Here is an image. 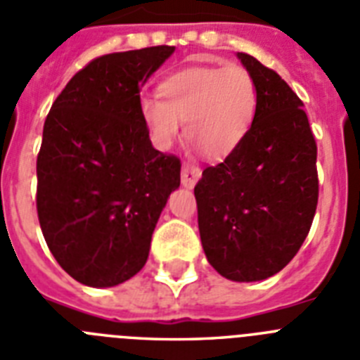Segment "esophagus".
Wrapping results in <instances>:
<instances>
[{
  "label": "esophagus",
  "instance_id": "1",
  "mask_svg": "<svg viewBox=\"0 0 360 360\" xmlns=\"http://www.w3.org/2000/svg\"><path fill=\"white\" fill-rule=\"evenodd\" d=\"M199 175H201V168L195 165H183V170H181V183L186 186V188H192V186L198 183Z\"/></svg>",
  "mask_w": 360,
  "mask_h": 360
}]
</instances>
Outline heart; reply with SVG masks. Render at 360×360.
I'll use <instances>...</instances> for the list:
<instances>
[{
    "instance_id": "1",
    "label": "heart",
    "mask_w": 360,
    "mask_h": 360,
    "mask_svg": "<svg viewBox=\"0 0 360 360\" xmlns=\"http://www.w3.org/2000/svg\"><path fill=\"white\" fill-rule=\"evenodd\" d=\"M161 98L141 101V117L159 148L179 135L181 122L190 141L214 161L231 155L245 139L258 108L252 75L241 65H199L168 77Z\"/></svg>"
}]
</instances>
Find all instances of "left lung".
Wrapping results in <instances>:
<instances>
[{
    "instance_id": "1",
    "label": "left lung",
    "mask_w": 360,
    "mask_h": 360,
    "mask_svg": "<svg viewBox=\"0 0 360 360\" xmlns=\"http://www.w3.org/2000/svg\"><path fill=\"white\" fill-rule=\"evenodd\" d=\"M258 89L240 146L207 166L194 188L208 264L234 282L282 271L302 247L319 203L316 143L304 102L280 75L238 53Z\"/></svg>"
}]
</instances>
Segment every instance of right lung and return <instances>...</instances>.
I'll use <instances>...</instances> for the list:
<instances>
[{
    "label": "right lung",
    "instance_id": "right-lung-1",
    "mask_svg": "<svg viewBox=\"0 0 360 360\" xmlns=\"http://www.w3.org/2000/svg\"><path fill=\"white\" fill-rule=\"evenodd\" d=\"M175 47L91 60L51 105L36 159V210L60 267L113 288L144 267L153 229L181 183V161L152 146L141 89Z\"/></svg>",
    "mask_w": 360,
    "mask_h": 360
}]
</instances>
